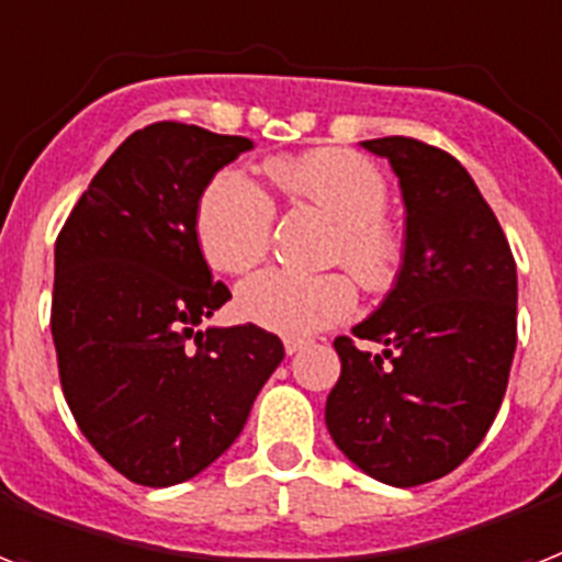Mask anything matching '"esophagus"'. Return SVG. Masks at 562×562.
<instances>
[{
  "mask_svg": "<svg viewBox=\"0 0 562 562\" xmlns=\"http://www.w3.org/2000/svg\"><path fill=\"white\" fill-rule=\"evenodd\" d=\"M307 345H310V339H293V336H290V339H284V351L290 353V357H293V353L304 351Z\"/></svg>",
  "mask_w": 562,
  "mask_h": 562,
  "instance_id": "obj_1",
  "label": "esophagus"
}]
</instances>
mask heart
<instances>
[{
  "mask_svg": "<svg viewBox=\"0 0 562 562\" xmlns=\"http://www.w3.org/2000/svg\"><path fill=\"white\" fill-rule=\"evenodd\" d=\"M267 173L278 194L336 220L327 263L348 267L368 290L392 284L401 269L403 240L383 217L389 182L374 161L342 147H322L276 159ZM272 228L276 203L244 170H220L200 194L194 237L205 263L217 272L244 276L258 267L272 244ZM353 278L342 269L318 276L267 269L237 290V310L255 325L302 339L351 316L357 307Z\"/></svg>",
  "mask_w": 562,
  "mask_h": 562,
  "instance_id": "heart-1",
  "label": "heart"
}]
</instances>
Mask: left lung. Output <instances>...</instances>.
<instances>
[{"mask_svg":"<svg viewBox=\"0 0 562 562\" xmlns=\"http://www.w3.org/2000/svg\"><path fill=\"white\" fill-rule=\"evenodd\" d=\"M385 156L406 203L397 284L374 316L336 336L327 394L336 447L368 475L415 487L482 443L516 351V260L499 220L447 150L408 136L362 142ZM357 338L384 345L362 352Z\"/></svg>","mask_w":562,"mask_h":562,"instance_id":"obj_1","label":"left lung"}]
</instances>
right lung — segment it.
<instances>
[{
  "label": "right lung",
  "mask_w": 562,
  "mask_h": 562,
  "mask_svg": "<svg viewBox=\"0 0 562 562\" xmlns=\"http://www.w3.org/2000/svg\"><path fill=\"white\" fill-rule=\"evenodd\" d=\"M252 147L182 121L136 130L57 235L63 397L98 456L145 487L186 482L223 456L284 359L281 339L252 322L196 330L232 299L196 246V203Z\"/></svg>",
  "instance_id": "add662e5"
}]
</instances>
